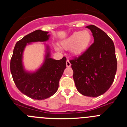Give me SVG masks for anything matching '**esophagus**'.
Returning <instances> with one entry per match:
<instances>
[{
  "mask_svg": "<svg viewBox=\"0 0 127 127\" xmlns=\"http://www.w3.org/2000/svg\"><path fill=\"white\" fill-rule=\"evenodd\" d=\"M66 65H67V67H70L71 66V64H70V63L69 60H67V62H66Z\"/></svg>",
  "mask_w": 127,
  "mask_h": 127,
  "instance_id": "esophagus-1",
  "label": "esophagus"
}]
</instances>
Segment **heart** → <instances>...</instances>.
Instances as JSON below:
<instances>
[{
	"label": "heart",
	"mask_w": 127,
	"mask_h": 127,
	"mask_svg": "<svg viewBox=\"0 0 127 127\" xmlns=\"http://www.w3.org/2000/svg\"><path fill=\"white\" fill-rule=\"evenodd\" d=\"M92 39V34L88 30L78 31L62 41L60 46L64 49L70 50L74 55L79 56L87 50Z\"/></svg>",
	"instance_id": "heart-1"
}]
</instances>
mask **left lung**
Returning a JSON list of instances; mask_svg holds the SVG:
<instances>
[{
	"instance_id": "1",
	"label": "left lung",
	"mask_w": 127,
	"mask_h": 127,
	"mask_svg": "<svg viewBox=\"0 0 127 127\" xmlns=\"http://www.w3.org/2000/svg\"><path fill=\"white\" fill-rule=\"evenodd\" d=\"M94 42L85 53L70 60L77 91L96 97L106 92L114 81L117 69L115 48L107 33L95 25H88Z\"/></svg>"
}]
</instances>
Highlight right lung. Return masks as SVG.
<instances>
[{"label":"right lung","instance_id":"obj_1","mask_svg":"<svg viewBox=\"0 0 127 127\" xmlns=\"http://www.w3.org/2000/svg\"><path fill=\"white\" fill-rule=\"evenodd\" d=\"M50 35L48 32L37 30L23 37L14 46L10 63L13 79L18 89L27 97L44 100L57 92L59 81L66 68V58L55 60L50 57V49L46 45V54L42 65L34 72L26 70L23 55L27 45L35 42H46Z\"/></svg>","mask_w":127,"mask_h":127}]
</instances>
